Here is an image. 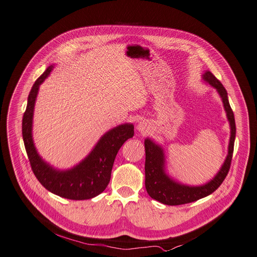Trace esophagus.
<instances>
[{
	"label": "esophagus",
	"instance_id": "1",
	"mask_svg": "<svg viewBox=\"0 0 257 257\" xmlns=\"http://www.w3.org/2000/svg\"><path fill=\"white\" fill-rule=\"evenodd\" d=\"M138 129H139V131H141V132H146L147 130H148V127H147V124L146 122H140V124L138 125Z\"/></svg>",
	"mask_w": 257,
	"mask_h": 257
}]
</instances>
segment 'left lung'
Here are the masks:
<instances>
[{
    "mask_svg": "<svg viewBox=\"0 0 257 257\" xmlns=\"http://www.w3.org/2000/svg\"><path fill=\"white\" fill-rule=\"evenodd\" d=\"M203 80L216 89V91L221 97L222 104H224V108L227 113L231 129L228 155L217 174L210 182L202 186H188L175 182L166 173L165 155L163 148L159 146V145H156L150 139L145 140V151H146L145 186H146L148 194L153 199H156L158 202L165 205L177 206L192 203L199 198H203L211 193H213L221 185V183L224 182L230 169L234 149V141H235L236 127L233 111L228 101V93L225 87L222 86V84L210 71H206L203 74Z\"/></svg>",
    "mask_w": 257,
    "mask_h": 257,
    "instance_id": "obj_1",
    "label": "left lung"
}]
</instances>
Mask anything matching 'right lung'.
I'll use <instances>...</instances> for the list:
<instances>
[{"label": "right lung", "mask_w": 257, "mask_h": 257, "mask_svg": "<svg viewBox=\"0 0 257 257\" xmlns=\"http://www.w3.org/2000/svg\"><path fill=\"white\" fill-rule=\"evenodd\" d=\"M52 69L51 65L35 82L29 92L22 121L25 149L33 173L48 191L68 199H90L102 193L108 186L115 156L122 144L135 136V127L124 124L106 132L87 158L73 168L63 171L52 168L42 160L32 140L33 110L39 88Z\"/></svg>", "instance_id": "add662e5"}]
</instances>
